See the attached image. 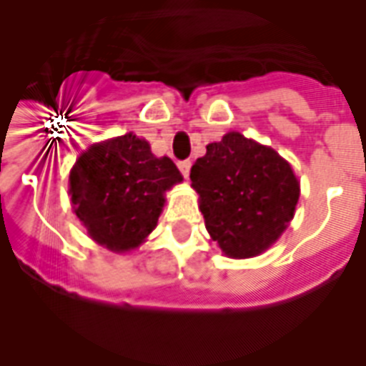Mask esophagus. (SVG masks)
Returning a JSON list of instances; mask_svg holds the SVG:
<instances>
[{
    "label": "esophagus",
    "mask_w": 366,
    "mask_h": 366,
    "mask_svg": "<svg viewBox=\"0 0 366 366\" xmlns=\"http://www.w3.org/2000/svg\"><path fill=\"white\" fill-rule=\"evenodd\" d=\"M178 169H180V172H182L184 177H188L189 169H192V161H189V159L178 161Z\"/></svg>",
    "instance_id": "esophagus-1"
}]
</instances>
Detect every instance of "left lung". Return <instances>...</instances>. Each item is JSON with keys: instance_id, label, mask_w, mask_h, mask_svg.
Here are the masks:
<instances>
[{"instance_id": "left-lung-1", "label": "left lung", "mask_w": 366, "mask_h": 366, "mask_svg": "<svg viewBox=\"0 0 366 366\" xmlns=\"http://www.w3.org/2000/svg\"><path fill=\"white\" fill-rule=\"evenodd\" d=\"M205 228L229 258L269 249L295 217L300 182L289 161L241 132L207 146L189 172Z\"/></svg>"}]
</instances>
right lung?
I'll return each instance as SVG.
<instances>
[{
  "mask_svg": "<svg viewBox=\"0 0 366 366\" xmlns=\"http://www.w3.org/2000/svg\"><path fill=\"white\" fill-rule=\"evenodd\" d=\"M182 182L169 157H155L132 132L93 144L70 171L71 207L91 239L114 252L142 244L157 226L165 192Z\"/></svg>",
  "mask_w": 366,
  "mask_h": 366,
  "instance_id": "right-lung-1",
  "label": "right lung"
}]
</instances>
